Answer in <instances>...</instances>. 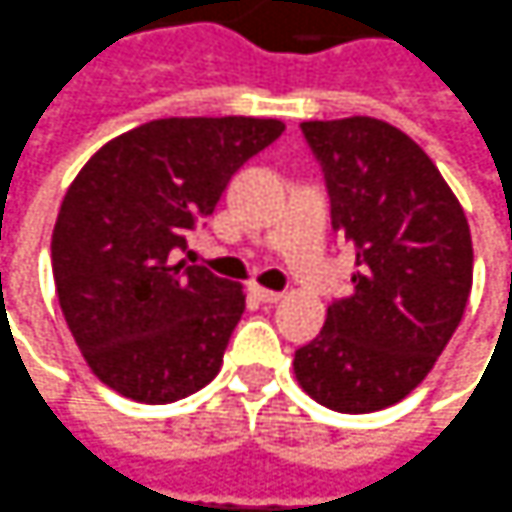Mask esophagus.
Instances as JSON below:
<instances>
[{
    "instance_id": "1",
    "label": "esophagus",
    "mask_w": 512,
    "mask_h": 512,
    "mask_svg": "<svg viewBox=\"0 0 512 512\" xmlns=\"http://www.w3.org/2000/svg\"><path fill=\"white\" fill-rule=\"evenodd\" d=\"M250 293L259 298V301H264V304H276V301H281V293H276V290H267V287H262V284H250Z\"/></svg>"
}]
</instances>
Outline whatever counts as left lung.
<instances>
[{
    "label": "left lung",
    "instance_id": "8db88e82",
    "mask_svg": "<svg viewBox=\"0 0 512 512\" xmlns=\"http://www.w3.org/2000/svg\"><path fill=\"white\" fill-rule=\"evenodd\" d=\"M332 228L355 245L352 293L293 360L298 386L341 414L411 394L459 327L473 284L465 211L431 157L386 120H307Z\"/></svg>",
    "mask_w": 512,
    "mask_h": 512
}]
</instances>
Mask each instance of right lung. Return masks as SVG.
Returning a JSON list of instances; mask_svg holds the SVG:
<instances>
[{
  "instance_id": "obj_1",
  "label": "right lung",
  "mask_w": 512,
  "mask_h": 512,
  "mask_svg": "<svg viewBox=\"0 0 512 512\" xmlns=\"http://www.w3.org/2000/svg\"><path fill=\"white\" fill-rule=\"evenodd\" d=\"M284 132L276 118H163L109 140L53 228L61 312L95 377L163 406L200 392L245 312L239 281L177 262L233 171Z\"/></svg>"
}]
</instances>
